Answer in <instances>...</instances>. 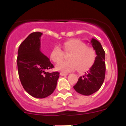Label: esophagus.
Segmentation results:
<instances>
[{
  "mask_svg": "<svg viewBox=\"0 0 126 126\" xmlns=\"http://www.w3.org/2000/svg\"><path fill=\"white\" fill-rule=\"evenodd\" d=\"M60 76H68V74H66V73H64V72H60Z\"/></svg>",
  "mask_w": 126,
  "mask_h": 126,
  "instance_id": "1",
  "label": "esophagus"
}]
</instances>
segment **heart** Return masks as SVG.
<instances>
[{"label": "heart", "mask_w": 126, "mask_h": 126, "mask_svg": "<svg viewBox=\"0 0 126 126\" xmlns=\"http://www.w3.org/2000/svg\"><path fill=\"white\" fill-rule=\"evenodd\" d=\"M63 50L66 54L70 53L68 58L69 61L62 62L56 65L57 71L67 72L78 69L79 71L88 70L96 60V53L91 47H87L83 42L77 39H70L64 43ZM63 50L55 46L50 52V58L55 63H58L63 59Z\"/></svg>", "instance_id": "heart-1"}]
</instances>
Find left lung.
<instances>
[{
	"label": "left lung",
	"mask_w": 126,
	"mask_h": 126,
	"mask_svg": "<svg viewBox=\"0 0 126 126\" xmlns=\"http://www.w3.org/2000/svg\"><path fill=\"white\" fill-rule=\"evenodd\" d=\"M90 43L96 54V60L93 65L85 74L79 77L74 89L79 93L89 96L98 91L102 86L105 79V51L101 43L94 38H92Z\"/></svg>",
	"instance_id": "1"
}]
</instances>
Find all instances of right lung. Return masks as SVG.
I'll use <instances>...</instances> for the list:
<instances>
[{
    "instance_id": "add662e5",
    "label": "right lung",
    "mask_w": 126,
    "mask_h": 126,
    "mask_svg": "<svg viewBox=\"0 0 126 126\" xmlns=\"http://www.w3.org/2000/svg\"><path fill=\"white\" fill-rule=\"evenodd\" d=\"M41 32H33L20 44L17 51L19 77L24 90L36 98H44L51 94L57 87L58 72H46L54 68L49 58L40 50Z\"/></svg>"
}]
</instances>
